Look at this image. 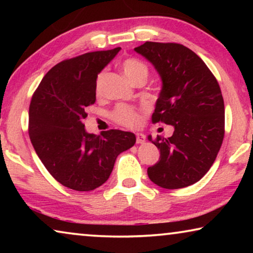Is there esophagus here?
I'll return each instance as SVG.
<instances>
[{
  "mask_svg": "<svg viewBox=\"0 0 253 253\" xmlns=\"http://www.w3.org/2000/svg\"><path fill=\"white\" fill-rule=\"evenodd\" d=\"M136 138H137V144H144L145 141H146V137H145L144 133H137L136 134Z\"/></svg>",
  "mask_w": 253,
  "mask_h": 253,
  "instance_id": "esophagus-1",
  "label": "esophagus"
}]
</instances>
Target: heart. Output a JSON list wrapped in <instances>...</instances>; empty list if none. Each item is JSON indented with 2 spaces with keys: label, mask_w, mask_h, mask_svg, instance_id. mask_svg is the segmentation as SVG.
Returning <instances> with one entry per match:
<instances>
[{
  "label": "heart",
  "mask_w": 253,
  "mask_h": 253,
  "mask_svg": "<svg viewBox=\"0 0 253 253\" xmlns=\"http://www.w3.org/2000/svg\"><path fill=\"white\" fill-rule=\"evenodd\" d=\"M122 69L126 77L132 83L136 82L139 78H147L148 69L146 64L137 58H127L123 62ZM102 81L103 74H100L96 79L95 91L98 94L101 93L102 89ZM115 120L117 123L129 127H136L140 124V115L134 109L127 108V107H120L115 112Z\"/></svg>",
  "instance_id": "obj_1"
}]
</instances>
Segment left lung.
I'll list each match as a JSON object with an SVG mask.
<instances>
[{
	"label": "left lung",
	"mask_w": 253,
	"mask_h": 253,
	"mask_svg": "<svg viewBox=\"0 0 253 253\" xmlns=\"http://www.w3.org/2000/svg\"><path fill=\"white\" fill-rule=\"evenodd\" d=\"M134 51L152 63L162 82L152 121L174 127L169 138L147 137L160 150V160L147 175L161 188H185L210 170L222 145L220 86L202 58L183 44L146 41Z\"/></svg>",
	"instance_id": "obj_1"
}]
</instances>
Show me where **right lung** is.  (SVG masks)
Returning a JSON list of instances; mask_svg holds the SVG:
<instances>
[{
  "label": "right lung",
  "instance_id": "right-lung-1",
  "mask_svg": "<svg viewBox=\"0 0 253 253\" xmlns=\"http://www.w3.org/2000/svg\"><path fill=\"white\" fill-rule=\"evenodd\" d=\"M120 47L62 61L44 75L30 105L29 133L38 157L62 185L91 191L112 174L116 158L136 143L132 132L88 133L86 107L95 102L98 75Z\"/></svg>",
  "mask_w": 253,
  "mask_h": 253
}]
</instances>
